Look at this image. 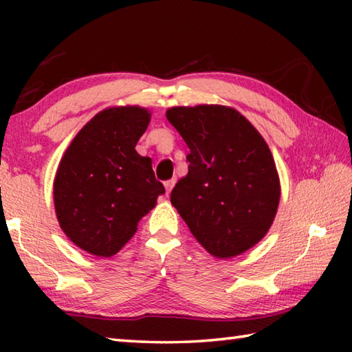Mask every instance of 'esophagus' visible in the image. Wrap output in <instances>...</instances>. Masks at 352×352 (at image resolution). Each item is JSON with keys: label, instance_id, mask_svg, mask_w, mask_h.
Wrapping results in <instances>:
<instances>
[{"label": "esophagus", "instance_id": "34e87169", "mask_svg": "<svg viewBox=\"0 0 352 352\" xmlns=\"http://www.w3.org/2000/svg\"><path fill=\"white\" fill-rule=\"evenodd\" d=\"M174 184H175V180H168V182H164V188H166V194H170V190H172V188H174Z\"/></svg>", "mask_w": 352, "mask_h": 352}]
</instances>
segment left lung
<instances>
[{"instance_id": "1", "label": "left lung", "mask_w": 352, "mask_h": 352, "mask_svg": "<svg viewBox=\"0 0 352 352\" xmlns=\"http://www.w3.org/2000/svg\"><path fill=\"white\" fill-rule=\"evenodd\" d=\"M166 116L189 147L188 175L172 189V205L212 256L247 252L267 234L279 205L269 146L230 107H174Z\"/></svg>"}]
</instances>
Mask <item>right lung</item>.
<instances>
[{"mask_svg": "<svg viewBox=\"0 0 352 352\" xmlns=\"http://www.w3.org/2000/svg\"><path fill=\"white\" fill-rule=\"evenodd\" d=\"M148 121L151 113L140 107L100 111L76 135L58 164V223L77 247L94 256L116 254L164 194L152 160L135 151Z\"/></svg>", "mask_w": 352, "mask_h": 352, "instance_id": "1", "label": "right lung"}]
</instances>
